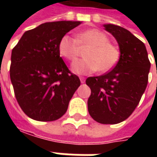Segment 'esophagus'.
<instances>
[{
    "mask_svg": "<svg viewBox=\"0 0 157 157\" xmlns=\"http://www.w3.org/2000/svg\"><path fill=\"white\" fill-rule=\"evenodd\" d=\"M80 80H81V82H82V83H84V82H85V77H80Z\"/></svg>",
    "mask_w": 157,
    "mask_h": 157,
    "instance_id": "1",
    "label": "esophagus"
}]
</instances>
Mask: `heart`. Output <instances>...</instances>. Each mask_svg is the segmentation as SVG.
<instances>
[{
	"instance_id": "obj_1",
	"label": "heart",
	"mask_w": 157,
	"mask_h": 157,
	"mask_svg": "<svg viewBox=\"0 0 157 157\" xmlns=\"http://www.w3.org/2000/svg\"><path fill=\"white\" fill-rule=\"evenodd\" d=\"M81 46H90V48L86 53V59L72 64V71L78 75H87L98 70L109 71L119 59L118 48L109 43V37L104 33L95 29L78 33L77 39L68 34L64 35L59 43V51L66 59L73 61L78 56Z\"/></svg>"
}]
</instances>
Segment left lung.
I'll return each instance as SVG.
<instances>
[{"mask_svg": "<svg viewBox=\"0 0 157 157\" xmlns=\"http://www.w3.org/2000/svg\"><path fill=\"white\" fill-rule=\"evenodd\" d=\"M117 40L120 56L111 71L86 81L91 89L89 114L103 124H115L128 118L140 102L148 82L151 63L144 43L127 29L104 24Z\"/></svg>", "mask_w": 157, "mask_h": 157, "instance_id": "obj_1", "label": "left lung"}]
</instances>
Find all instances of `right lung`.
Returning <instances> with one entry per match:
<instances>
[{"label":"right lung","mask_w":157,"mask_h":157,"mask_svg":"<svg viewBox=\"0 0 157 157\" xmlns=\"http://www.w3.org/2000/svg\"><path fill=\"white\" fill-rule=\"evenodd\" d=\"M79 21L45 22L23 33L13 48L10 77L22 111L37 121L64 115L81 85L59 56V43Z\"/></svg>","instance_id":"1"}]
</instances>
